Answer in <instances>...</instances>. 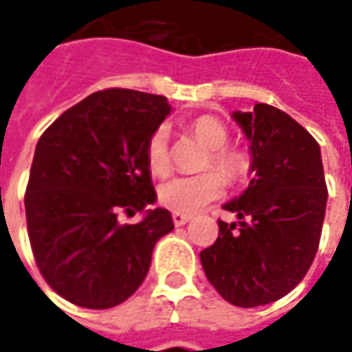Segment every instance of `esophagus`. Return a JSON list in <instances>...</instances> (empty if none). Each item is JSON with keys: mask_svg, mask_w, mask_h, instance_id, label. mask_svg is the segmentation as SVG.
Masks as SVG:
<instances>
[{"mask_svg": "<svg viewBox=\"0 0 352 352\" xmlns=\"http://www.w3.org/2000/svg\"><path fill=\"white\" fill-rule=\"evenodd\" d=\"M190 219H192V215H190V213H178V211H174V213H172V221H174L176 227H182V225L188 223Z\"/></svg>", "mask_w": 352, "mask_h": 352, "instance_id": "34e87169", "label": "esophagus"}]
</instances>
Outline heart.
Returning a JSON list of instances; mask_svg holds the SVG:
<instances>
[{
    "mask_svg": "<svg viewBox=\"0 0 352 352\" xmlns=\"http://www.w3.org/2000/svg\"><path fill=\"white\" fill-rule=\"evenodd\" d=\"M192 133L204 146L210 148V156L204 166H215L224 174L227 180H239L247 174L250 166V156L235 148L227 146L229 129L215 117H199L192 125ZM144 160L148 170L162 176L170 168L168 129L164 125L156 127L144 146ZM219 171V172H220ZM217 170H206L196 176H174L158 188V199L162 206L178 213H196L208 204L223 196L225 179Z\"/></svg>",
    "mask_w": 352,
    "mask_h": 352,
    "instance_id": "1",
    "label": "heart"
}]
</instances>
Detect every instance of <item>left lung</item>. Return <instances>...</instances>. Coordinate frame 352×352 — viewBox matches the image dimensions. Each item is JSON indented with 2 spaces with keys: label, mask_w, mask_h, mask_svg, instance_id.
<instances>
[{
  "label": "left lung",
  "mask_w": 352,
  "mask_h": 352,
  "mask_svg": "<svg viewBox=\"0 0 352 352\" xmlns=\"http://www.w3.org/2000/svg\"><path fill=\"white\" fill-rule=\"evenodd\" d=\"M233 119L250 141L249 188L225 204L239 223H219L199 252L211 286L229 304L256 307L284 298L316 258L327 206L318 141L268 103Z\"/></svg>",
  "instance_id": "1"
}]
</instances>
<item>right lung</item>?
<instances>
[{"label": "right lung", "instance_id": "right-lung-1", "mask_svg": "<svg viewBox=\"0 0 352 352\" xmlns=\"http://www.w3.org/2000/svg\"><path fill=\"white\" fill-rule=\"evenodd\" d=\"M164 96L96 91L41 135L25 192L27 231L48 286L89 309L123 304L148 274L156 241L174 229L156 201L144 146L166 119ZM144 210L139 224L118 215Z\"/></svg>", "mask_w": 352, "mask_h": 352}]
</instances>
